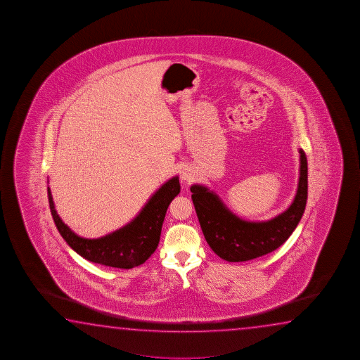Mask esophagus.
I'll use <instances>...</instances> for the list:
<instances>
[{
  "label": "esophagus",
  "mask_w": 360,
  "mask_h": 360,
  "mask_svg": "<svg viewBox=\"0 0 360 360\" xmlns=\"http://www.w3.org/2000/svg\"><path fill=\"white\" fill-rule=\"evenodd\" d=\"M180 177H181V180H184V181H191L194 179V175H193V171L190 170V169L183 167L181 171H180Z\"/></svg>",
  "instance_id": "34e87169"
}]
</instances>
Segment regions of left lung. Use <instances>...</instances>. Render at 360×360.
Here are the masks:
<instances>
[{"instance_id": "left-lung-1", "label": "left lung", "mask_w": 360, "mask_h": 360, "mask_svg": "<svg viewBox=\"0 0 360 360\" xmlns=\"http://www.w3.org/2000/svg\"><path fill=\"white\" fill-rule=\"evenodd\" d=\"M300 153V177L292 204L266 221H248L233 214L219 196L194 184L190 191L201 231L210 248L228 262H244L264 256L285 243L299 224L307 200V159Z\"/></svg>"}]
</instances>
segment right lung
Wrapping results in <instances>:
<instances>
[{"label":"right lung","mask_w":360,"mask_h":360,"mask_svg":"<svg viewBox=\"0 0 360 360\" xmlns=\"http://www.w3.org/2000/svg\"><path fill=\"white\" fill-rule=\"evenodd\" d=\"M180 193L179 177L169 181L153 194L139 215L128 224L97 239L79 237L60 219L48 188L50 212L64 240L79 256L98 264L129 269L146 262L158 248L165 214L171 201Z\"/></svg>","instance_id":"obj_1"}]
</instances>
